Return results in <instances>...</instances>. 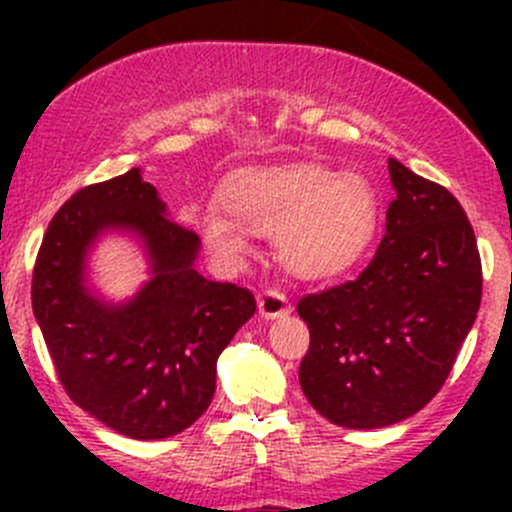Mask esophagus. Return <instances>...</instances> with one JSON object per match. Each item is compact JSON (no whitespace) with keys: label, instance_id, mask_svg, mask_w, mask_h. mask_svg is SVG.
<instances>
[{"label":"esophagus","instance_id":"34e87169","mask_svg":"<svg viewBox=\"0 0 512 512\" xmlns=\"http://www.w3.org/2000/svg\"><path fill=\"white\" fill-rule=\"evenodd\" d=\"M257 307H260L262 317H280V314L289 312V302L285 294L275 287H267L257 294Z\"/></svg>","mask_w":512,"mask_h":512}]
</instances>
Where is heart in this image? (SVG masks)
<instances>
[{
    "mask_svg": "<svg viewBox=\"0 0 512 512\" xmlns=\"http://www.w3.org/2000/svg\"><path fill=\"white\" fill-rule=\"evenodd\" d=\"M222 213L200 218V237L220 262H240L247 232L275 235L277 260L299 280H329L354 265L376 227L366 178L319 163L240 170L220 188Z\"/></svg>",
    "mask_w": 512,
    "mask_h": 512,
    "instance_id": "1",
    "label": "heart"
}]
</instances>
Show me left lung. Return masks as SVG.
I'll use <instances>...</instances> for the list:
<instances>
[{"instance_id":"1","label":"left lung","mask_w":512,"mask_h":512,"mask_svg":"<svg viewBox=\"0 0 512 512\" xmlns=\"http://www.w3.org/2000/svg\"><path fill=\"white\" fill-rule=\"evenodd\" d=\"M386 235L354 280L304 294L309 349L299 384L347 428L404 421L441 391L483 294L480 252L451 190L389 158Z\"/></svg>"}]
</instances>
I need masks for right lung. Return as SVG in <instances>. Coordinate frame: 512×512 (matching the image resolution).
Here are the masks:
<instances>
[{"mask_svg": "<svg viewBox=\"0 0 512 512\" xmlns=\"http://www.w3.org/2000/svg\"><path fill=\"white\" fill-rule=\"evenodd\" d=\"M103 226L136 229L154 262V280L123 308L83 287L85 250ZM198 245L138 168L76 190L41 240L32 307L56 376L76 406L128 438H168L198 421L220 352L257 309L247 287L195 272Z\"/></svg>", "mask_w": 512, "mask_h": 512, "instance_id": "add662e5", "label": "right lung"}]
</instances>
